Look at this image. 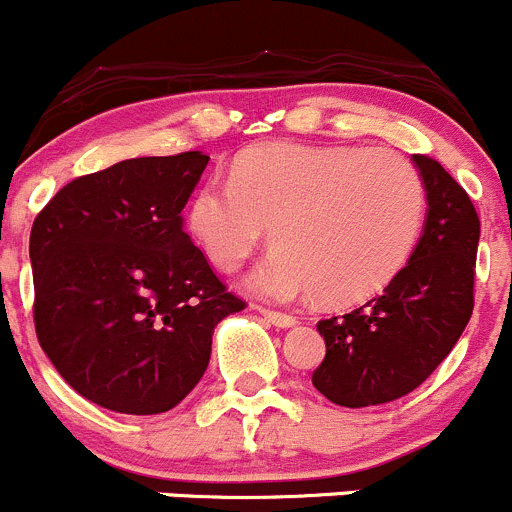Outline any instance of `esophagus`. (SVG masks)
I'll list each match as a JSON object with an SVG mask.
<instances>
[{"label": "esophagus", "mask_w": 512, "mask_h": 512, "mask_svg": "<svg viewBox=\"0 0 512 512\" xmlns=\"http://www.w3.org/2000/svg\"><path fill=\"white\" fill-rule=\"evenodd\" d=\"M261 313H263V318H266L268 323L276 325V328H293V325L298 323V320H295V315H291V313H281V310H266V308H261Z\"/></svg>", "instance_id": "34e87169"}]
</instances>
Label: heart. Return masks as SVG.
Returning <instances> with one entry per match:
<instances>
[{
	"instance_id": "1",
	"label": "heart",
	"mask_w": 512,
	"mask_h": 512,
	"mask_svg": "<svg viewBox=\"0 0 512 512\" xmlns=\"http://www.w3.org/2000/svg\"><path fill=\"white\" fill-rule=\"evenodd\" d=\"M426 217L412 160L377 147L273 142L246 152L231 179H212L189 204V229L207 256L236 271L271 236L278 249L251 288L273 300L320 295L352 305L402 273Z\"/></svg>"
}]
</instances>
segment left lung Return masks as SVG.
Returning <instances> with one entry per match:
<instances>
[{"label": "left lung", "instance_id": "left-lung-1", "mask_svg": "<svg viewBox=\"0 0 512 512\" xmlns=\"http://www.w3.org/2000/svg\"><path fill=\"white\" fill-rule=\"evenodd\" d=\"M414 165L429 214L409 263L382 295L318 323L325 360L313 384L340 407H374L414 392L471 320L481 219L441 162L414 155Z\"/></svg>", "mask_w": 512, "mask_h": 512}]
</instances>
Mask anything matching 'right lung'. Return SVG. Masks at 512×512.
<instances>
[{
	"mask_svg": "<svg viewBox=\"0 0 512 512\" xmlns=\"http://www.w3.org/2000/svg\"><path fill=\"white\" fill-rule=\"evenodd\" d=\"M209 157H135L76 177L31 226L34 328L81 397L162 414L202 379L219 320L246 308L184 231Z\"/></svg>",
	"mask_w": 512,
	"mask_h": 512,
	"instance_id": "obj_1",
	"label": "right lung"
}]
</instances>
